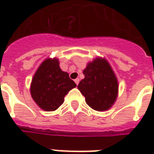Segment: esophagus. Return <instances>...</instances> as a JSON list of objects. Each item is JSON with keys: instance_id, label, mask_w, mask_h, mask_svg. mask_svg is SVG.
<instances>
[{"instance_id": "obj_1", "label": "esophagus", "mask_w": 154, "mask_h": 154, "mask_svg": "<svg viewBox=\"0 0 154 154\" xmlns=\"http://www.w3.org/2000/svg\"><path fill=\"white\" fill-rule=\"evenodd\" d=\"M74 82H75V83L77 84V85H78L79 82H80V79H79V78H76V79L74 80Z\"/></svg>"}]
</instances>
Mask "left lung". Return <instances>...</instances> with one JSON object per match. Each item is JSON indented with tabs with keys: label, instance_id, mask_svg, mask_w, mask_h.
I'll return each instance as SVG.
<instances>
[{
	"label": "left lung",
	"instance_id": "8db88e82",
	"mask_svg": "<svg viewBox=\"0 0 154 154\" xmlns=\"http://www.w3.org/2000/svg\"><path fill=\"white\" fill-rule=\"evenodd\" d=\"M83 74L77 88L87 105L97 111L110 109L118 97L119 84L108 61L101 57L94 58L87 64Z\"/></svg>",
	"mask_w": 154,
	"mask_h": 154
}]
</instances>
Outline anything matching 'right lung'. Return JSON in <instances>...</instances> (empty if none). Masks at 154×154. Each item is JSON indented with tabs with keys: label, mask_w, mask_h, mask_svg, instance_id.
<instances>
[{
	"label": "right lung",
	"mask_w": 154,
	"mask_h": 154,
	"mask_svg": "<svg viewBox=\"0 0 154 154\" xmlns=\"http://www.w3.org/2000/svg\"><path fill=\"white\" fill-rule=\"evenodd\" d=\"M76 87L68 73L62 71L57 57H48L39 65L32 78L30 94L42 110L54 111L63 103L69 91Z\"/></svg>",
	"instance_id": "right-lung-1"
}]
</instances>
